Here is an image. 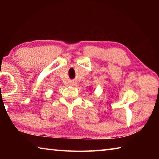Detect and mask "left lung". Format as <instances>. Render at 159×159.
<instances>
[{
    "mask_svg": "<svg viewBox=\"0 0 159 159\" xmlns=\"http://www.w3.org/2000/svg\"><path fill=\"white\" fill-rule=\"evenodd\" d=\"M91 88H90V90H91Z\"/></svg>",
    "mask_w": 159,
    "mask_h": 159,
    "instance_id": "1",
    "label": "left lung"
}]
</instances>
